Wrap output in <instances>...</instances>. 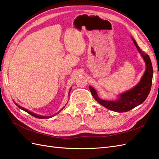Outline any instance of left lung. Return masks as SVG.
I'll list each match as a JSON object with an SVG mask.
<instances>
[{
	"label": "left lung",
	"mask_w": 159,
	"mask_h": 159,
	"mask_svg": "<svg viewBox=\"0 0 159 159\" xmlns=\"http://www.w3.org/2000/svg\"><path fill=\"white\" fill-rule=\"evenodd\" d=\"M132 40L138 52L140 53L143 59L144 60L146 65V71L140 82L132 89L120 94L119 98L116 100L100 99L94 89L92 86H89L92 95L96 101L103 107H106L107 109L115 112H118V113L129 111L144 102L146 98L148 97L151 86H152L153 69L150 57L140 48L134 38H132Z\"/></svg>",
	"instance_id": "obj_1"
}]
</instances>
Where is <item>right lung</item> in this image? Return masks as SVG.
Instances as JSON below:
<instances>
[{
    "mask_svg": "<svg viewBox=\"0 0 159 159\" xmlns=\"http://www.w3.org/2000/svg\"><path fill=\"white\" fill-rule=\"evenodd\" d=\"M71 88H70V90H69V95L70 94V91H71ZM15 104H16V105L19 108V109H22V110H24V111H25V112H27V113H29L30 115H32V116H34V117H36V118H38V119H48V118H51V117H54V116H55V115H57V114H58V113H59V112H61L62 110L63 109V108L65 107H64L63 109H62L59 113H56L55 115H51V116H42V115H37V114H35V113H32V112H31V111H28V109H24V107H21V106H19V105H18V104H17V103H15Z\"/></svg>",
    "mask_w": 159,
    "mask_h": 159,
    "instance_id": "right-lung-1",
    "label": "right lung"
}]
</instances>
